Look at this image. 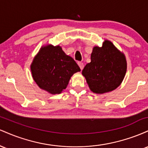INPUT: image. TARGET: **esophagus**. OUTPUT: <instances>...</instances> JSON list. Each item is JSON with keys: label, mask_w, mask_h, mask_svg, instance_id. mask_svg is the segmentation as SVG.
<instances>
[{"label": "esophagus", "mask_w": 148, "mask_h": 148, "mask_svg": "<svg viewBox=\"0 0 148 148\" xmlns=\"http://www.w3.org/2000/svg\"><path fill=\"white\" fill-rule=\"evenodd\" d=\"M78 64H79V67H80V68H81V70H82V69H84V63H83V62H78Z\"/></svg>", "instance_id": "1"}]
</instances>
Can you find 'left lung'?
Instances as JSON below:
<instances>
[{
    "label": "left lung",
    "mask_w": 148,
    "mask_h": 148,
    "mask_svg": "<svg viewBox=\"0 0 148 148\" xmlns=\"http://www.w3.org/2000/svg\"><path fill=\"white\" fill-rule=\"evenodd\" d=\"M91 62L82 71L90 90L96 94H104L116 89L127 72L125 54L111 41L105 40L101 47L95 46Z\"/></svg>",
    "instance_id": "1"
}]
</instances>
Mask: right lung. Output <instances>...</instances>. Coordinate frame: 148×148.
<instances>
[{"label": "right lung", "instance_id": "obj_1", "mask_svg": "<svg viewBox=\"0 0 148 148\" xmlns=\"http://www.w3.org/2000/svg\"><path fill=\"white\" fill-rule=\"evenodd\" d=\"M30 71L39 88L56 95L66 89L73 74L81 69L60 46L50 44L40 48L30 64Z\"/></svg>", "mask_w": 148, "mask_h": 148}]
</instances>
